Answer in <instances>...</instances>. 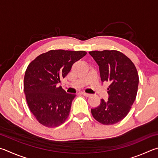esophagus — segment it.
Masks as SVG:
<instances>
[{
  "label": "esophagus",
  "instance_id": "1",
  "mask_svg": "<svg viewBox=\"0 0 158 158\" xmlns=\"http://www.w3.org/2000/svg\"><path fill=\"white\" fill-rule=\"evenodd\" d=\"M81 94H83V95H84V96H85V97H90V95H91V94H88V93H84V92H82V93H81Z\"/></svg>",
  "mask_w": 158,
  "mask_h": 158
}]
</instances>
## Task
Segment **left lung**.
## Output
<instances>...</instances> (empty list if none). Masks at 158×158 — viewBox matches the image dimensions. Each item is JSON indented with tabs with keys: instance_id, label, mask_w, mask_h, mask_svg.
<instances>
[{
	"instance_id": "obj_1",
	"label": "left lung",
	"mask_w": 158,
	"mask_h": 158,
	"mask_svg": "<svg viewBox=\"0 0 158 158\" xmlns=\"http://www.w3.org/2000/svg\"><path fill=\"white\" fill-rule=\"evenodd\" d=\"M89 54L99 65L102 81H108V99L91 109L97 121L106 125L116 124L129 113L136 98L139 77L131 60L117 50L91 51Z\"/></svg>"
}]
</instances>
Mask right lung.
<instances>
[{"mask_svg": "<svg viewBox=\"0 0 158 158\" xmlns=\"http://www.w3.org/2000/svg\"><path fill=\"white\" fill-rule=\"evenodd\" d=\"M85 51L50 50L40 54L27 66L24 77V92L30 111L46 127L61 125L69 116L75 94L59 86Z\"/></svg>", "mask_w": 158, "mask_h": 158, "instance_id": "add662e5", "label": "right lung"}]
</instances>
